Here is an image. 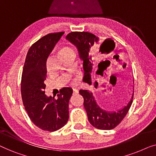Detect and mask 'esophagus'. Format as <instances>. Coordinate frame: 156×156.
Instances as JSON below:
<instances>
[{"instance_id": "obj_1", "label": "esophagus", "mask_w": 156, "mask_h": 156, "mask_svg": "<svg viewBox=\"0 0 156 156\" xmlns=\"http://www.w3.org/2000/svg\"><path fill=\"white\" fill-rule=\"evenodd\" d=\"M79 92V90L76 89H73V93L74 94H77Z\"/></svg>"}]
</instances>
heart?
Returning <instances> with one entry per match:
<instances>
[{"instance_id":"b5f03b06","label":"heart","mask_w":156,"mask_h":156,"mask_svg":"<svg viewBox=\"0 0 156 156\" xmlns=\"http://www.w3.org/2000/svg\"><path fill=\"white\" fill-rule=\"evenodd\" d=\"M73 52H74V50H73V48H70V47H68V46H64L59 50V54L62 57V58H64L65 56H67V55Z\"/></svg>"}]
</instances>
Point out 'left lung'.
Returning <instances> with one entry per match:
<instances>
[{
    "mask_svg": "<svg viewBox=\"0 0 156 156\" xmlns=\"http://www.w3.org/2000/svg\"><path fill=\"white\" fill-rule=\"evenodd\" d=\"M67 39L75 44L80 52V58L83 60V68L84 71V76L83 81L87 84H91V74L92 71V59H91V51L98 43L99 39L94 35L88 32H71L67 35ZM109 39L104 40L100 45V49L102 47L107 45ZM99 65L98 67L99 68ZM99 69L97 71V73ZM97 88V85H94ZM80 95L84 98V106L87 111L88 120L94 127L101 130H111L116 127L120 123L131 107L133 102V95L127 105L118 112H108L102 110L97 105L94 101L92 93L88 90H80Z\"/></svg>",
    "mask_w": 156,
    "mask_h": 156,
    "instance_id": "obj_1",
    "label": "left lung"
}]
</instances>
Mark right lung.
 <instances>
[{
    "mask_svg": "<svg viewBox=\"0 0 156 156\" xmlns=\"http://www.w3.org/2000/svg\"><path fill=\"white\" fill-rule=\"evenodd\" d=\"M64 34L49 33L32 44L27 52L21 79L23 105L32 122L43 131H55L69 119V101L72 89L63 87L57 98L44 94L48 57Z\"/></svg>",
    "mask_w": 156,
    "mask_h": 156,
    "instance_id": "add662e5",
    "label": "right lung"
}]
</instances>
